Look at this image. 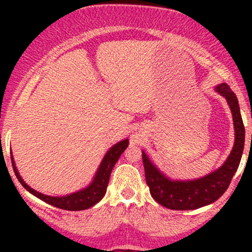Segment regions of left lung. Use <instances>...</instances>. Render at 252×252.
Returning <instances> with one entry per match:
<instances>
[{
	"label": "left lung",
	"instance_id": "obj_1",
	"mask_svg": "<svg viewBox=\"0 0 252 252\" xmlns=\"http://www.w3.org/2000/svg\"><path fill=\"white\" fill-rule=\"evenodd\" d=\"M215 90L226 99L235 126L233 148L218 169L193 180H174L161 172L142 150L146 181L150 194L154 200L169 210H196L218 200L227 189L231 179L238 169L245 141V129L238 99L227 84H218Z\"/></svg>",
	"mask_w": 252,
	"mask_h": 252
}]
</instances>
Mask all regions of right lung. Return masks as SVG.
I'll list each match as a JSON object with an SVG mask.
<instances>
[{
  "label": "right lung",
  "instance_id": "obj_1",
  "mask_svg": "<svg viewBox=\"0 0 252 252\" xmlns=\"http://www.w3.org/2000/svg\"><path fill=\"white\" fill-rule=\"evenodd\" d=\"M128 144V138L114 144V146L106 152V154L104 155L102 162H100L96 174H94L92 181L90 182V185H88V186L84 187L82 189L77 190V192L62 196H52L47 194H42V193L37 192V190L32 189L31 186H28V185L24 181V179L21 178V175H20L11 153L10 158L16 178L19 179L20 184H21L28 192L32 193L33 195H35L36 198L40 199V200L47 202V204H50L54 207H58V209L67 211H82L90 209V207H92L94 205H96L97 202L102 200L103 196L105 195L111 170L114 168L115 164H116L120 156L122 155V153L126 149Z\"/></svg>",
  "mask_w": 252,
  "mask_h": 252
}]
</instances>
